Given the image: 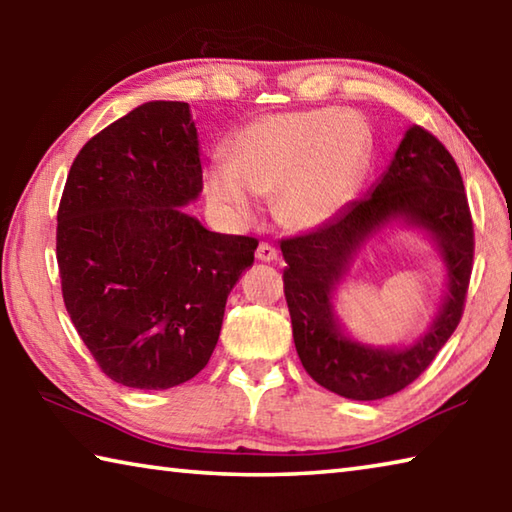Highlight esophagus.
Returning <instances> with one entry per match:
<instances>
[{
    "mask_svg": "<svg viewBox=\"0 0 512 512\" xmlns=\"http://www.w3.org/2000/svg\"><path fill=\"white\" fill-rule=\"evenodd\" d=\"M255 257L259 259V262H275V259H277V250H275L271 244H266V241H262V244L257 246Z\"/></svg>",
    "mask_w": 512,
    "mask_h": 512,
    "instance_id": "esophagus-1",
    "label": "esophagus"
}]
</instances>
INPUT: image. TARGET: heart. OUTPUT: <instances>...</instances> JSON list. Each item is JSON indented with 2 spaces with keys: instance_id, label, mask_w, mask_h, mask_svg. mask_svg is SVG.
Wrapping results in <instances>:
<instances>
[{
  "instance_id": "obj_1",
  "label": "heart",
  "mask_w": 512,
  "mask_h": 512,
  "mask_svg": "<svg viewBox=\"0 0 512 512\" xmlns=\"http://www.w3.org/2000/svg\"><path fill=\"white\" fill-rule=\"evenodd\" d=\"M370 128L359 112L311 108L277 112L232 137L228 162L205 171V194L230 221L255 219V194L271 196L282 221L318 228L334 219L370 160Z\"/></svg>"
}]
</instances>
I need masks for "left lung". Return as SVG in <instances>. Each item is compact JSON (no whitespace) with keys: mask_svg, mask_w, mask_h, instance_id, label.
<instances>
[{"mask_svg":"<svg viewBox=\"0 0 512 512\" xmlns=\"http://www.w3.org/2000/svg\"><path fill=\"white\" fill-rule=\"evenodd\" d=\"M429 231L448 266V296L430 332L409 349H370L348 340L331 298L351 255L386 222ZM284 296L293 341L309 377L348 400H381L418 379L461 323L474 259V228L461 171L422 126L406 131L391 167L368 196L300 237L282 239Z\"/></svg>","mask_w":512,"mask_h":512,"instance_id":"8db88e82","label":"left lung"}]
</instances>
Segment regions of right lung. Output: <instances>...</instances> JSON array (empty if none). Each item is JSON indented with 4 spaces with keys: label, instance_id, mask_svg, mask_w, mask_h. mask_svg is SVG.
Listing matches in <instances>:
<instances>
[{
    "label": "right lung",
    "instance_id": "obj_1",
    "mask_svg": "<svg viewBox=\"0 0 512 512\" xmlns=\"http://www.w3.org/2000/svg\"><path fill=\"white\" fill-rule=\"evenodd\" d=\"M203 189L183 101H149L103 128L72 162L56 259L67 314L106 375L164 391L201 372L225 300L257 239L219 235L183 207Z\"/></svg>",
    "mask_w": 512,
    "mask_h": 512
}]
</instances>
